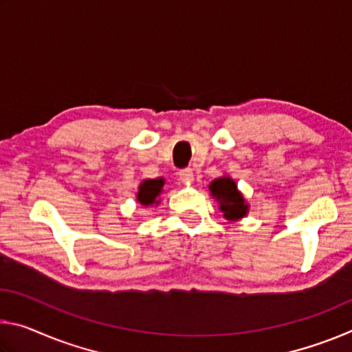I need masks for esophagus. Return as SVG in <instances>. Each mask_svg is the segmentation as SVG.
<instances>
[{"instance_id":"1","label":"esophagus","mask_w":352,"mask_h":352,"mask_svg":"<svg viewBox=\"0 0 352 352\" xmlns=\"http://www.w3.org/2000/svg\"><path fill=\"white\" fill-rule=\"evenodd\" d=\"M178 175H180V180L186 184H190L194 182V172L190 169H183Z\"/></svg>"}]
</instances>
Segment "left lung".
<instances>
[{
  "instance_id": "8db88e82",
  "label": "left lung",
  "mask_w": 352,
  "mask_h": 352,
  "mask_svg": "<svg viewBox=\"0 0 352 352\" xmlns=\"http://www.w3.org/2000/svg\"><path fill=\"white\" fill-rule=\"evenodd\" d=\"M211 197L216 199L219 210L223 212V217L230 222H239L247 217L250 211L248 201L243 194L237 189V183L230 175H222L212 180L208 186Z\"/></svg>"
}]
</instances>
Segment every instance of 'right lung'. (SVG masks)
<instances>
[{"label":"right lung","instance_id":"1","mask_svg":"<svg viewBox=\"0 0 352 352\" xmlns=\"http://www.w3.org/2000/svg\"><path fill=\"white\" fill-rule=\"evenodd\" d=\"M164 183L166 180L163 177L146 178V180H142L138 186V192H136V200L146 208L158 206L160 201H162L160 195L163 192Z\"/></svg>","mask_w":352,"mask_h":352}]
</instances>
